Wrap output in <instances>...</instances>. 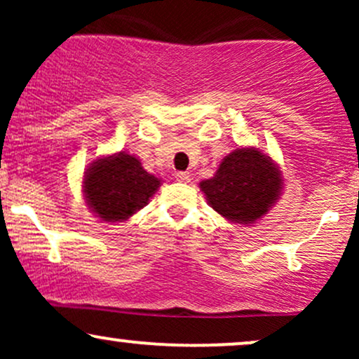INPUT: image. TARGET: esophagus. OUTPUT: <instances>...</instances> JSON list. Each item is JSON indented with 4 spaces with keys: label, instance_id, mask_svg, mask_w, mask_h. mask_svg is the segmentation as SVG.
<instances>
[{
    "label": "esophagus",
    "instance_id": "34e87169",
    "mask_svg": "<svg viewBox=\"0 0 359 359\" xmlns=\"http://www.w3.org/2000/svg\"><path fill=\"white\" fill-rule=\"evenodd\" d=\"M175 179L179 180V182L187 184V182H191V174H189V172H177Z\"/></svg>",
    "mask_w": 359,
    "mask_h": 359
}]
</instances>
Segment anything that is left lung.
<instances>
[{"label":"left lung","mask_w":359,"mask_h":359,"mask_svg":"<svg viewBox=\"0 0 359 359\" xmlns=\"http://www.w3.org/2000/svg\"><path fill=\"white\" fill-rule=\"evenodd\" d=\"M282 174L257 148H236L221 162L212 179L199 184L211 208L228 221L253 224L278 201Z\"/></svg>","instance_id":"1"}]
</instances>
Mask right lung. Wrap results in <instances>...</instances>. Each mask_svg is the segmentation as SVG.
<instances>
[{"instance_id":"1","label":"right lung","mask_w":359,"mask_h":359,"mask_svg":"<svg viewBox=\"0 0 359 359\" xmlns=\"http://www.w3.org/2000/svg\"><path fill=\"white\" fill-rule=\"evenodd\" d=\"M158 185L160 179L148 174L137 156L119 151L90 163L82 187L101 221L121 222L147 205Z\"/></svg>"}]
</instances>
